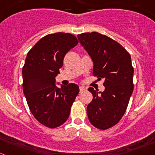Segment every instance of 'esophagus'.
Segmentation results:
<instances>
[{"label": "esophagus", "instance_id": "esophagus-1", "mask_svg": "<svg viewBox=\"0 0 155 155\" xmlns=\"http://www.w3.org/2000/svg\"><path fill=\"white\" fill-rule=\"evenodd\" d=\"M85 88L84 87H80V92H83L84 91H85Z\"/></svg>", "mask_w": 155, "mask_h": 155}]
</instances>
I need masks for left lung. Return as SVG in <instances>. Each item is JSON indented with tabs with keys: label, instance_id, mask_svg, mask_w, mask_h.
<instances>
[{
	"label": "left lung",
	"instance_id": "left-lung-1",
	"mask_svg": "<svg viewBox=\"0 0 155 155\" xmlns=\"http://www.w3.org/2000/svg\"><path fill=\"white\" fill-rule=\"evenodd\" d=\"M94 62L93 75L104 79V92L88 91L93 100L87 106L88 119L94 127L106 130L119 123L133 92V73L129 53L119 42L97 32L78 35Z\"/></svg>",
	"mask_w": 155,
	"mask_h": 155
}]
</instances>
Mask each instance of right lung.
<instances>
[{"label":"right lung","mask_w":155,"mask_h":155,"mask_svg":"<svg viewBox=\"0 0 155 155\" xmlns=\"http://www.w3.org/2000/svg\"><path fill=\"white\" fill-rule=\"evenodd\" d=\"M78 43L71 33L47 35L29 50L23 67V90L29 110L36 120L50 129L65 123L79 93L75 84L61 87L54 84L64 55Z\"/></svg>","instance_id":"right-lung-1"}]
</instances>
